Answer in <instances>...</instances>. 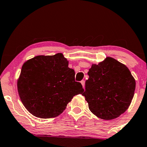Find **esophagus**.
<instances>
[{"instance_id": "obj_1", "label": "esophagus", "mask_w": 147, "mask_h": 147, "mask_svg": "<svg viewBox=\"0 0 147 147\" xmlns=\"http://www.w3.org/2000/svg\"><path fill=\"white\" fill-rule=\"evenodd\" d=\"M80 83H81V84L82 85V86H83V88H84L85 87V81L84 80H81V82H80Z\"/></svg>"}]
</instances>
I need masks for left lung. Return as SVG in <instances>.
Wrapping results in <instances>:
<instances>
[{
	"instance_id": "1",
	"label": "left lung",
	"mask_w": 147,
	"mask_h": 147,
	"mask_svg": "<svg viewBox=\"0 0 147 147\" xmlns=\"http://www.w3.org/2000/svg\"><path fill=\"white\" fill-rule=\"evenodd\" d=\"M82 95L90 111L101 119L116 118L129 108L136 90V80L124 64L107 57L92 64Z\"/></svg>"
}]
</instances>
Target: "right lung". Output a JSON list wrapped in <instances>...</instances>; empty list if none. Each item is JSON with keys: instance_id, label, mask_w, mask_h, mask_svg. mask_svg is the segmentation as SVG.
Wrapping results in <instances>:
<instances>
[{"instance_id": "obj_1", "label": "right lung", "mask_w": 147, "mask_h": 147, "mask_svg": "<svg viewBox=\"0 0 147 147\" xmlns=\"http://www.w3.org/2000/svg\"><path fill=\"white\" fill-rule=\"evenodd\" d=\"M61 53L37 55L23 63L18 91L27 110L37 118H55L63 112L74 95L84 92L74 80L75 73Z\"/></svg>"}]
</instances>
